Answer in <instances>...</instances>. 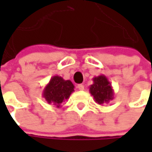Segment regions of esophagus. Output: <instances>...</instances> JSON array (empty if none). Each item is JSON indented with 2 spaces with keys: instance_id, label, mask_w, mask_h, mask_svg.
I'll use <instances>...</instances> for the list:
<instances>
[{
  "instance_id": "esophagus-1",
  "label": "esophagus",
  "mask_w": 152,
  "mask_h": 152,
  "mask_svg": "<svg viewBox=\"0 0 152 152\" xmlns=\"http://www.w3.org/2000/svg\"><path fill=\"white\" fill-rule=\"evenodd\" d=\"M78 89H79V91H84L85 90V85H82V84L78 85Z\"/></svg>"
}]
</instances>
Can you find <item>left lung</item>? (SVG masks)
Wrapping results in <instances>:
<instances>
[{
    "label": "left lung",
    "instance_id": "obj_1",
    "mask_svg": "<svg viewBox=\"0 0 152 152\" xmlns=\"http://www.w3.org/2000/svg\"><path fill=\"white\" fill-rule=\"evenodd\" d=\"M90 93L95 102L99 105L109 103L114 98V91L112 84L103 74L93 78V84L90 86Z\"/></svg>",
    "mask_w": 152,
    "mask_h": 152
}]
</instances>
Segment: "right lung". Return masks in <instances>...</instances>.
<instances>
[{
    "label": "right lung",
    "mask_w": 152,
    "mask_h": 152,
    "mask_svg": "<svg viewBox=\"0 0 152 152\" xmlns=\"http://www.w3.org/2000/svg\"><path fill=\"white\" fill-rule=\"evenodd\" d=\"M73 91L74 85L70 80H65L61 76L56 75L45 85L42 96L48 104H53L56 107L60 108L61 103L67 100Z\"/></svg>",
    "instance_id": "right-lung-1"
}]
</instances>
